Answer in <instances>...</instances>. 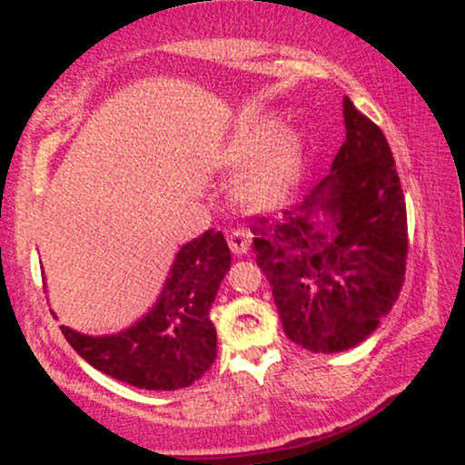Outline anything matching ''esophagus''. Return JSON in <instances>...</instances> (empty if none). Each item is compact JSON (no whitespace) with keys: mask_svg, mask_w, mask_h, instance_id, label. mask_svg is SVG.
I'll return each mask as SVG.
<instances>
[{"mask_svg":"<svg viewBox=\"0 0 465 465\" xmlns=\"http://www.w3.org/2000/svg\"><path fill=\"white\" fill-rule=\"evenodd\" d=\"M227 242L233 255H244L251 247V233L247 229H227Z\"/></svg>","mask_w":465,"mask_h":465,"instance_id":"34e87169","label":"esophagus"}]
</instances>
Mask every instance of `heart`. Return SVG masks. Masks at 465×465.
<instances>
[{"label": "heart", "mask_w": 465, "mask_h": 465, "mask_svg": "<svg viewBox=\"0 0 465 465\" xmlns=\"http://www.w3.org/2000/svg\"><path fill=\"white\" fill-rule=\"evenodd\" d=\"M271 115H255L232 131L214 154V165L232 170L244 165L238 174V203L251 212H266L284 203L297 183L303 165V143L295 131H275Z\"/></svg>", "instance_id": "b5f03b06"}]
</instances>
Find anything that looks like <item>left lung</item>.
<instances>
[{"label":"left lung","instance_id":"8db88e82","mask_svg":"<svg viewBox=\"0 0 465 465\" xmlns=\"http://www.w3.org/2000/svg\"><path fill=\"white\" fill-rule=\"evenodd\" d=\"M343 120L328 177L295 207L251 225L286 336L317 354L362 343L396 303L407 269V205L391 148L348 95Z\"/></svg>","mask_w":465,"mask_h":465}]
</instances>
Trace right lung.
Returning a JSON list of instances; mask_svg holds the SVG:
<instances>
[{
    "label": "right lung",
    "instance_id": "add662e5",
    "mask_svg": "<svg viewBox=\"0 0 465 465\" xmlns=\"http://www.w3.org/2000/svg\"><path fill=\"white\" fill-rule=\"evenodd\" d=\"M229 266L225 236L207 229L179 249L157 302L140 322L104 336L80 334L67 325L61 332L89 365L115 381L148 391L190 387L216 359L210 311Z\"/></svg>",
    "mask_w": 465,
    "mask_h": 465
}]
</instances>
